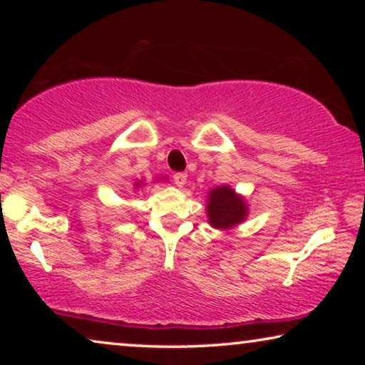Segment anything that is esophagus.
<instances>
[{
  "mask_svg": "<svg viewBox=\"0 0 365 365\" xmlns=\"http://www.w3.org/2000/svg\"><path fill=\"white\" fill-rule=\"evenodd\" d=\"M173 181H174V184H176L178 187H182L184 184H186V181H187V174L186 173H176L173 176Z\"/></svg>",
  "mask_w": 365,
  "mask_h": 365,
  "instance_id": "esophagus-1",
  "label": "esophagus"
}]
</instances>
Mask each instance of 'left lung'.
Wrapping results in <instances>:
<instances>
[{
    "mask_svg": "<svg viewBox=\"0 0 365 365\" xmlns=\"http://www.w3.org/2000/svg\"><path fill=\"white\" fill-rule=\"evenodd\" d=\"M207 216L211 226L216 229L232 227L246 217V204L231 187H216L209 192Z\"/></svg>",
    "mask_w": 365,
    "mask_h": 365,
    "instance_id": "obj_1",
    "label": "left lung"
}]
</instances>
